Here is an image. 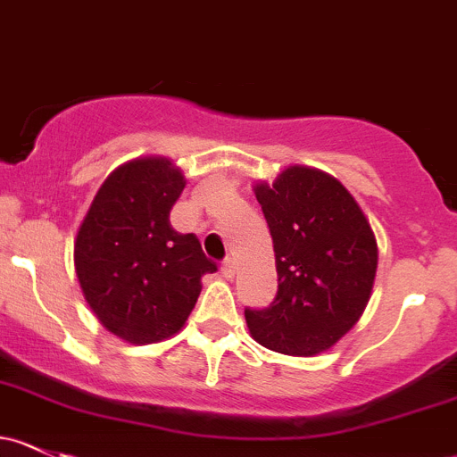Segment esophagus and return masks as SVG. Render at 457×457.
<instances>
[{"label":"esophagus","instance_id":"34e87169","mask_svg":"<svg viewBox=\"0 0 457 457\" xmlns=\"http://www.w3.org/2000/svg\"><path fill=\"white\" fill-rule=\"evenodd\" d=\"M220 271H223L225 278H234V273H237V262H234L232 258H228V261H223V265H220Z\"/></svg>","mask_w":457,"mask_h":457}]
</instances>
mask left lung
I'll use <instances>...</instances> for the list:
<instances>
[{
    "label": "left lung",
    "mask_w": 457,
    "mask_h": 457,
    "mask_svg": "<svg viewBox=\"0 0 457 457\" xmlns=\"http://www.w3.org/2000/svg\"><path fill=\"white\" fill-rule=\"evenodd\" d=\"M273 238L278 295L245 311L258 344L291 357L333 348L366 311L378 249L366 214L342 181L289 166L253 186Z\"/></svg>",
    "instance_id": "left-lung-1"
}]
</instances>
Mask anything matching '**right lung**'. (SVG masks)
<instances>
[{
	"mask_svg": "<svg viewBox=\"0 0 457 457\" xmlns=\"http://www.w3.org/2000/svg\"><path fill=\"white\" fill-rule=\"evenodd\" d=\"M186 177L168 157H137L103 181L74 241L80 289L100 324L144 345L179 333L214 273L195 234L170 225Z\"/></svg>",
	"mask_w": 457,
	"mask_h": 457,
	"instance_id": "add662e5",
	"label": "right lung"
}]
</instances>
